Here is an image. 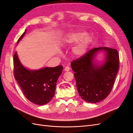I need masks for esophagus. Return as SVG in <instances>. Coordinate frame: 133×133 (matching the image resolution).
I'll use <instances>...</instances> for the list:
<instances>
[{"instance_id":"1","label":"esophagus","mask_w":133,"mask_h":133,"mask_svg":"<svg viewBox=\"0 0 133 133\" xmlns=\"http://www.w3.org/2000/svg\"><path fill=\"white\" fill-rule=\"evenodd\" d=\"M69 70H70V67H69V66H66L65 68V69H64V70L65 71H69Z\"/></svg>"}]
</instances>
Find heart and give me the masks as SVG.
I'll list each match as a JSON object with an SVG mask.
<instances>
[{
	"label": "heart",
	"instance_id": "heart-1",
	"mask_svg": "<svg viewBox=\"0 0 133 133\" xmlns=\"http://www.w3.org/2000/svg\"><path fill=\"white\" fill-rule=\"evenodd\" d=\"M91 40V37L88 35L87 31L79 29L68 34L64 39V42L65 45H71L79 42L74 48L73 53L75 55L81 57L86 53Z\"/></svg>",
	"mask_w": 133,
	"mask_h": 133
}]
</instances>
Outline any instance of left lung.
Returning a JSON list of instances; mask_svg holds the SVG:
<instances>
[{
  "instance_id": "8db88e82",
  "label": "left lung",
  "mask_w": 133,
  "mask_h": 133,
  "mask_svg": "<svg viewBox=\"0 0 133 133\" xmlns=\"http://www.w3.org/2000/svg\"><path fill=\"white\" fill-rule=\"evenodd\" d=\"M104 50L106 59L101 66L94 63L97 52ZM79 95L88 103H95L105 99L113 87L119 66L118 50L108 47L91 49L71 63Z\"/></svg>"
}]
</instances>
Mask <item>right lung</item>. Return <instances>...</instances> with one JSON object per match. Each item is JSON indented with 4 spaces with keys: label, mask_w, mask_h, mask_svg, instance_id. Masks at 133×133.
Masks as SVG:
<instances>
[{
    "label": "right lung",
    "mask_w": 133,
    "mask_h": 133,
    "mask_svg": "<svg viewBox=\"0 0 133 133\" xmlns=\"http://www.w3.org/2000/svg\"><path fill=\"white\" fill-rule=\"evenodd\" d=\"M26 30L21 36L17 43L25 34ZM14 75L25 97L31 103L44 105L53 98L56 84L62 74L63 67H46L37 70H30L23 66L15 52L13 58Z\"/></svg>",
    "instance_id": "1"
}]
</instances>
